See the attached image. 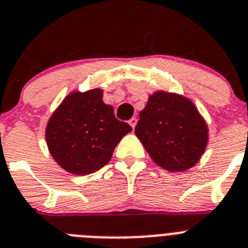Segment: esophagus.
<instances>
[{"instance_id": "obj_1", "label": "esophagus", "mask_w": 248, "mask_h": 248, "mask_svg": "<svg viewBox=\"0 0 248 248\" xmlns=\"http://www.w3.org/2000/svg\"><path fill=\"white\" fill-rule=\"evenodd\" d=\"M128 124H131V127H132V128H135V127H136V124H137V118L136 117H132L130 120V121H128Z\"/></svg>"}]
</instances>
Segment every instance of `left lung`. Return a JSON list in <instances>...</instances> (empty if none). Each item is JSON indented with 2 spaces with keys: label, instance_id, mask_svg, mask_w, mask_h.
<instances>
[{
  "label": "left lung",
  "instance_id": "8db88e82",
  "mask_svg": "<svg viewBox=\"0 0 248 248\" xmlns=\"http://www.w3.org/2000/svg\"><path fill=\"white\" fill-rule=\"evenodd\" d=\"M135 133L152 161L170 172L189 170L208 142V127L192 101L157 91L140 112Z\"/></svg>",
  "mask_w": 248,
  "mask_h": 248
}]
</instances>
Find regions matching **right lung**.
I'll return each mask as SVG.
<instances>
[{
  "mask_svg": "<svg viewBox=\"0 0 248 248\" xmlns=\"http://www.w3.org/2000/svg\"><path fill=\"white\" fill-rule=\"evenodd\" d=\"M94 88L72 92L62 101L46 127V142L55 161L70 173L90 175L102 169L132 127L115 117L113 107Z\"/></svg>",
  "mask_w": 248,
  "mask_h": 248,
  "instance_id": "obj_1",
  "label": "right lung"
}]
</instances>
